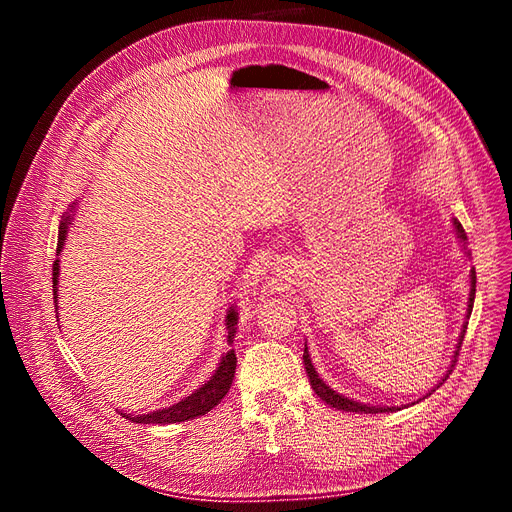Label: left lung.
Here are the masks:
<instances>
[{
	"label": "left lung",
	"instance_id": "8db88e82",
	"mask_svg": "<svg viewBox=\"0 0 512 512\" xmlns=\"http://www.w3.org/2000/svg\"><path fill=\"white\" fill-rule=\"evenodd\" d=\"M453 227H455L457 238H459L461 242H464V249H466V232H464V227H461V223H459L457 219H453ZM468 255H470V253H468ZM474 293H476V272L470 270V295H468V312H466L468 319H470V312H472V306H474ZM466 327H468V323H464V329H461V334H459V342H457V349H455V355H453V364H455V357L459 355V346H461V342H464ZM453 364H451V368H453ZM304 368H306V374H308L310 387L315 389V393L319 395V398H321L325 404L332 406V408L346 410V412H361V415H370V412H372V415H376V412L400 410L398 406H370V404H364V402L344 398L342 393L334 391L332 387H327V385L323 383V378H319L315 366H312L310 355H308V346H304ZM449 374H451V370H449ZM444 378H447V376H444ZM444 378H442V381H444Z\"/></svg>",
	"mask_w": 512,
	"mask_h": 512
}]
</instances>
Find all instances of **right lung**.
I'll return each mask as SVG.
<instances>
[{
  "label": "right lung",
  "mask_w": 512,
  "mask_h": 512,
  "mask_svg": "<svg viewBox=\"0 0 512 512\" xmlns=\"http://www.w3.org/2000/svg\"><path fill=\"white\" fill-rule=\"evenodd\" d=\"M74 210V206H72ZM72 225V214L68 212L63 217V221L59 223V236H57V255L61 253L65 238H68V229ZM57 283H59V257L53 263V295H55V310H57ZM59 321V319H57ZM225 325H227V344L234 342L236 336V325H238V312L232 306L227 310V317H225ZM234 374H236V353L234 349L227 351L221 361H219V368L214 370V374L208 378V381L200 387L195 389L187 398H183L180 402L172 404L170 408H159L148 412V415H127V412H121V415L129 421L134 423H180V421H189L195 417H202L206 412H210L214 406H217L232 387L234 381Z\"/></svg>",
  "instance_id": "right-lung-1"
}]
</instances>
